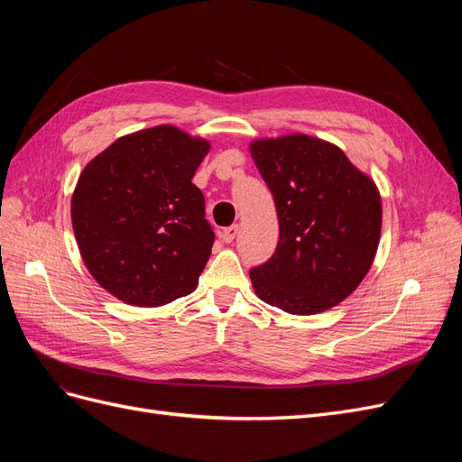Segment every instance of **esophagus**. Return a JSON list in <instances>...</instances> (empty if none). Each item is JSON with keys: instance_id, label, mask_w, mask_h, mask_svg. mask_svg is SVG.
Here are the masks:
<instances>
[{"instance_id": "obj_1", "label": "esophagus", "mask_w": 462, "mask_h": 462, "mask_svg": "<svg viewBox=\"0 0 462 462\" xmlns=\"http://www.w3.org/2000/svg\"><path fill=\"white\" fill-rule=\"evenodd\" d=\"M236 233H239V226H231V227H227V229H223L221 231V239H223V243H233L235 241V236H236Z\"/></svg>"}]
</instances>
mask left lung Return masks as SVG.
Masks as SVG:
<instances>
[{
  "mask_svg": "<svg viewBox=\"0 0 462 462\" xmlns=\"http://www.w3.org/2000/svg\"><path fill=\"white\" fill-rule=\"evenodd\" d=\"M250 153L279 219L273 256L250 270L254 292L289 314L337 306L366 277L380 243L375 183L341 148L309 134L262 138Z\"/></svg>",
  "mask_w": 462,
  "mask_h": 462,
  "instance_id": "left-lung-1",
  "label": "left lung"
}]
</instances>
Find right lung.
<instances>
[{
	"instance_id": "1",
	"label": "right lung",
	"mask_w": 462,
	"mask_h": 462,
	"mask_svg": "<svg viewBox=\"0 0 462 462\" xmlns=\"http://www.w3.org/2000/svg\"><path fill=\"white\" fill-rule=\"evenodd\" d=\"M209 143L171 125L121 136L82 170L73 231L88 272L116 299L187 297L212 254L204 194L192 183Z\"/></svg>"
}]
</instances>
